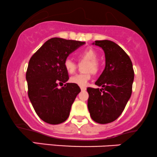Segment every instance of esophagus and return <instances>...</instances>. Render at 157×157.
Returning a JSON list of instances; mask_svg holds the SVG:
<instances>
[{
	"label": "esophagus",
	"instance_id": "esophagus-1",
	"mask_svg": "<svg viewBox=\"0 0 157 157\" xmlns=\"http://www.w3.org/2000/svg\"><path fill=\"white\" fill-rule=\"evenodd\" d=\"M81 90H82V91H85L86 90V88L85 87H81Z\"/></svg>",
	"mask_w": 157,
	"mask_h": 157
}]
</instances>
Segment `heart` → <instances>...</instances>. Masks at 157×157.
<instances>
[{"mask_svg": "<svg viewBox=\"0 0 157 157\" xmlns=\"http://www.w3.org/2000/svg\"><path fill=\"white\" fill-rule=\"evenodd\" d=\"M79 59L88 60L86 64L85 70L88 72L82 74H77L71 77L70 82L72 83L78 85L80 87H85L88 85V82L91 78V74L96 73L99 69V63L98 60V54L92 48H87L82 51H79L77 54ZM64 67L69 74L75 72L76 69V64L71 58L68 57L64 61Z\"/></svg>", "mask_w": 157, "mask_h": 157, "instance_id": "1", "label": "heart"}]
</instances>
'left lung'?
Wrapping results in <instances>:
<instances>
[{
    "instance_id": "obj_1",
    "label": "left lung",
    "mask_w": 157,
    "mask_h": 157,
    "mask_svg": "<svg viewBox=\"0 0 157 157\" xmlns=\"http://www.w3.org/2000/svg\"><path fill=\"white\" fill-rule=\"evenodd\" d=\"M106 58V66L95 85L103 88H88V108L94 122H112L119 118L132 91L134 69L132 60L121 47L109 40L95 41Z\"/></svg>"
}]
</instances>
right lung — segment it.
I'll return each mask as SVG.
<instances>
[{
	"label": "right lung",
	"instance_id": "obj_1",
	"mask_svg": "<svg viewBox=\"0 0 157 157\" xmlns=\"http://www.w3.org/2000/svg\"><path fill=\"white\" fill-rule=\"evenodd\" d=\"M85 42L60 38L47 41L31 57L26 72L28 95L35 113L51 125L65 122L71 106L81 91L78 85L67 83L64 61ZM64 87L58 89L59 83Z\"/></svg>",
	"mask_w": 157,
	"mask_h": 157
}]
</instances>
